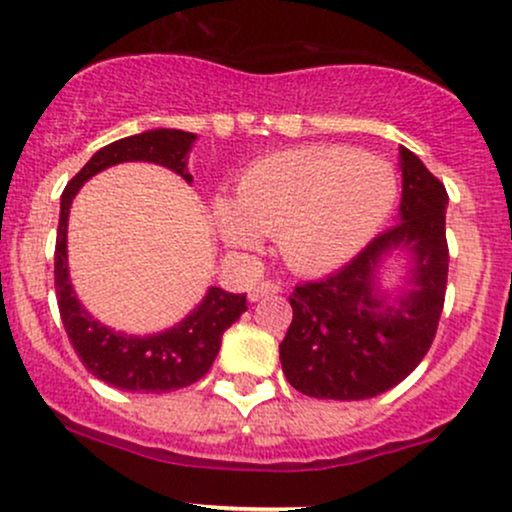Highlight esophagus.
Segmentation results:
<instances>
[{"instance_id":"obj_1","label":"esophagus","mask_w":512,"mask_h":512,"mask_svg":"<svg viewBox=\"0 0 512 512\" xmlns=\"http://www.w3.org/2000/svg\"><path fill=\"white\" fill-rule=\"evenodd\" d=\"M274 293H279V284H272V281H260V284L250 286L248 301L255 303V301H260V298L274 296Z\"/></svg>"}]
</instances>
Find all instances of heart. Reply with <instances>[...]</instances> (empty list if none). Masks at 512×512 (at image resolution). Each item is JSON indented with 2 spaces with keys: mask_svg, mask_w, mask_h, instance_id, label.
<instances>
[{
  "mask_svg": "<svg viewBox=\"0 0 512 512\" xmlns=\"http://www.w3.org/2000/svg\"><path fill=\"white\" fill-rule=\"evenodd\" d=\"M399 197L385 158L346 146H305L252 163L233 204L214 211L216 233L236 252H255L274 236L298 274L349 262L378 236Z\"/></svg>",
  "mask_w": 512,
  "mask_h": 512,
  "instance_id": "b5f03b06",
  "label": "heart"
}]
</instances>
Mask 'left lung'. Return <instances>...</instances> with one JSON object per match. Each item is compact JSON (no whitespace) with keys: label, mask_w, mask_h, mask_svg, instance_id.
Wrapping results in <instances>:
<instances>
[{"label":"left lung","mask_w":512,"mask_h":512,"mask_svg":"<svg viewBox=\"0 0 512 512\" xmlns=\"http://www.w3.org/2000/svg\"><path fill=\"white\" fill-rule=\"evenodd\" d=\"M399 223L373 238L346 267L296 286L293 320L279 344L281 368L317 399H370L402 383L436 337L448 284V192L421 158L399 146ZM405 274L384 284L386 262Z\"/></svg>","instance_id":"1"}]
</instances>
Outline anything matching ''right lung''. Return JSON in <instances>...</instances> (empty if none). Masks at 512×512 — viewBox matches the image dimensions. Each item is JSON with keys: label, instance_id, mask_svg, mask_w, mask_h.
Masks as SVG:
<instances>
[{"label": "right lung", "instance_id": "1", "mask_svg": "<svg viewBox=\"0 0 512 512\" xmlns=\"http://www.w3.org/2000/svg\"><path fill=\"white\" fill-rule=\"evenodd\" d=\"M197 134L182 129H149L103 146L91 156L74 180L64 187L60 199V226L55 245V291L62 325L81 363L103 383L127 392H170L197 383L211 368L221 349V337L248 310L245 293H228L209 286L204 298L180 322L154 334H127L96 320L76 298L69 279L67 226L69 209L81 185L117 163H156L185 182H192L187 156Z\"/></svg>", "mask_w": 512, "mask_h": 512}]
</instances>
